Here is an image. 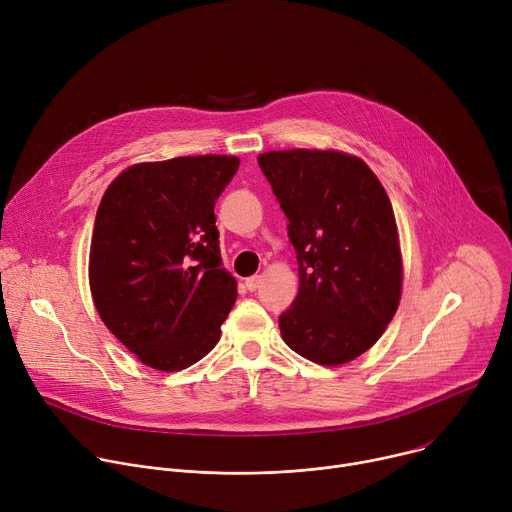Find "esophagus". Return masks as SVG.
<instances>
[{"label": "esophagus", "mask_w": 512, "mask_h": 512, "mask_svg": "<svg viewBox=\"0 0 512 512\" xmlns=\"http://www.w3.org/2000/svg\"><path fill=\"white\" fill-rule=\"evenodd\" d=\"M259 286H261V275H253V277H247V280H245V288L249 292L259 290Z\"/></svg>", "instance_id": "esophagus-1"}]
</instances>
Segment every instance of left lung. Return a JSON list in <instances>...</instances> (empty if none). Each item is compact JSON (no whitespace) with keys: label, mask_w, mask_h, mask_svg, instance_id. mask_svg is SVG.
Wrapping results in <instances>:
<instances>
[{"label":"left lung","mask_w":512,"mask_h":512,"mask_svg":"<svg viewBox=\"0 0 512 512\" xmlns=\"http://www.w3.org/2000/svg\"><path fill=\"white\" fill-rule=\"evenodd\" d=\"M257 163L298 257L300 286L280 316L282 339L314 363H349L384 335L402 296L390 198L367 163L343 151H269Z\"/></svg>","instance_id":"left-lung-1"}]
</instances>
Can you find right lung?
Returning <instances> with one entry per match:
<instances>
[{
  "label": "right lung",
  "instance_id": "obj_1",
  "mask_svg": "<svg viewBox=\"0 0 512 512\" xmlns=\"http://www.w3.org/2000/svg\"><path fill=\"white\" fill-rule=\"evenodd\" d=\"M232 155L126 167L100 202L89 290L112 335L145 365L179 371L208 355L237 302L220 267L214 204L237 173Z\"/></svg>",
  "mask_w": 512,
  "mask_h": 512
}]
</instances>
